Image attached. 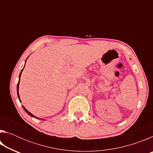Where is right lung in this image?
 Here are the masks:
<instances>
[{
    "mask_svg": "<svg viewBox=\"0 0 153 153\" xmlns=\"http://www.w3.org/2000/svg\"><path fill=\"white\" fill-rule=\"evenodd\" d=\"M28 59V57L27 58V59ZM27 59L26 60H25V65H24V68H23V69L22 71H21V72H20V74H19V82H18V84H17V96H18V98H19V101H20V102H21V100H20V97H19V82H20V77H21V75H22V71H23V70H24V67H25V63H26V61H27ZM23 107V108H24V111H25V112H26L28 115H29L30 116H31V117H33V118H36V119H37V120H42V119H40V118H39V117H36V116H35V115H33L32 113H31L30 111H28L26 108H25L24 106H22Z\"/></svg>",
    "mask_w": 153,
    "mask_h": 153,
    "instance_id": "add662e5",
    "label": "right lung"
}]
</instances>
